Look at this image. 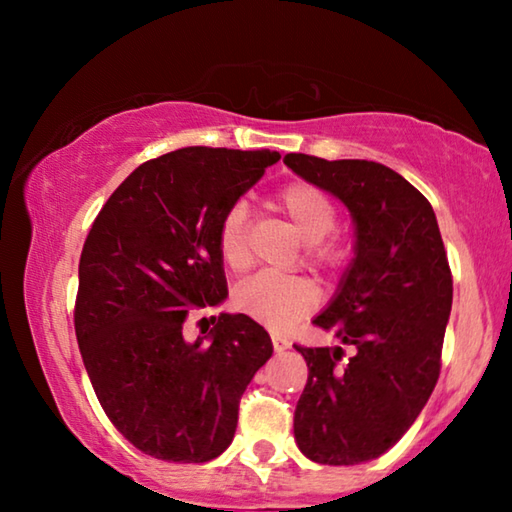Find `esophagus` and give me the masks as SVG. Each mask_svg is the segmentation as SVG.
Listing matches in <instances>:
<instances>
[{"mask_svg":"<svg viewBox=\"0 0 512 512\" xmlns=\"http://www.w3.org/2000/svg\"><path fill=\"white\" fill-rule=\"evenodd\" d=\"M271 341H273V350L275 352H284V350L291 348V343L284 339V336H280V334H273Z\"/></svg>","mask_w":512,"mask_h":512,"instance_id":"1","label":"esophagus"}]
</instances>
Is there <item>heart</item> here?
<instances>
[{"label":"heart","mask_w":512,"mask_h":512,"mask_svg":"<svg viewBox=\"0 0 512 512\" xmlns=\"http://www.w3.org/2000/svg\"><path fill=\"white\" fill-rule=\"evenodd\" d=\"M275 210L287 219L293 230L307 241L305 259L320 273H336L348 259V248L332 237L339 228V210L332 198L316 185L293 180L273 198ZM216 248L221 262L230 271L241 273L253 262L250 255L248 207L244 201L232 203L221 216L216 230ZM318 302L316 287L302 275L259 273L241 282L232 293V305L248 318L271 329H289L300 318L309 316Z\"/></svg>","instance_id":"b5f03b06"}]
</instances>
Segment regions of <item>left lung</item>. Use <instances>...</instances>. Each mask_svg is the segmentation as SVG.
<instances>
[{"label":"left lung","mask_w":512,"mask_h":512,"mask_svg":"<svg viewBox=\"0 0 512 512\" xmlns=\"http://www.w3.org/2000/svg\"><path fill=\"white\" fill-rule=\"evenodd\" d=\"M284 164L339 196L357 223L352 266L314 320L352 354L293 345L309 368L293 433L311 461L359 465L404 436L436 386L452 271L431 203L397 171L305 153H287Z\"/></svg>","instance_id":"8db88e82"}]
</instances>
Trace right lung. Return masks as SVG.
Here are the masks:
<instances>
[{"instance_id":"obj_1","label":"right lung","mask_w":512,"mask_h":512,"mask_svg":"<svg viewBox=\"0 0 512 512\" xmlns=\"http://www.w3.org/2000/svg\"><path fill=\"white\" fill-rule=\"evenodd\" d=\"M277 151L187 146L137 167L101 207L79 262L74 329L101 409L140 452L207 463L235 438L239 400L271 359L266 329L214 316L187 343L192 311L228 296L216 248L221 216Z\"/></svg>"}]
</instances>
